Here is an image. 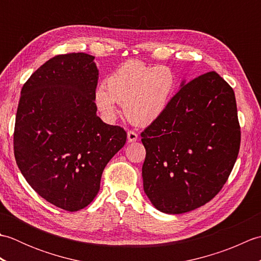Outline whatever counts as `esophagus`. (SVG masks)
I'll return each mask as SVG.
<instances>
[{"label":"esophagus","mask_w":261,"mask_h":261,"mask_svg":"<svg viewBox=\"0 0 261 261\" xmlns=\"http://www.w3.org/2000/svg\"><path fill=\"white\" fill-rule=\"evenodd\" d=\"M138 140V135L135 131H127V141L135 142Z\"/></svg>","instance_id":"1"}]
</instances>
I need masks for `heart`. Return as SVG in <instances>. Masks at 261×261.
<instances>
[{"mask_svg":"<svg viewBox=\"0 0 261 261\" xmlns=\"http://www.w3.org/2000/svg\"><path fill=\"white\" fill-rule=\"evenodd\" d=\"M176 88V75L167 66H148L129 60L107 79V88L99 86L95 103L107 119L116 113V103L131 123L148 125L167 109Z\"/></svg>","mask_w":261,"mask_h":261,"instance_id":"1","label":"heart"}]
</instances>
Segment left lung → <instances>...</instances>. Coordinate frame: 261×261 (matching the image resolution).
Here are the masks:
<instances>
[{
    "label": "left lung",
    "instance_id": "obj_1",
    "mask_svg": "<svg viewBox=\"0 0 261 261\" xmlns=\"http://www.w3.org/2000/svg\"><path fill=\"white\" fill-rule=\"evenodd\" d=\"M180 87L141 134L143 190L154 207L168 214L190 212L222 190L241 140L234 92L218 73Z\"/></svg>",
    "mask_w": 261,
    "mask_h": 261
}]
</instances>
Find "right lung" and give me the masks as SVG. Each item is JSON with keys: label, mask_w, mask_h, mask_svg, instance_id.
<instances>
[{"label": "right lung", "mask_w": 261, "mask_h": 261, "mask_svg": "<svg viewBox=\"0 0 261 261\" xmlns=\"http://www.w3.org/2000/svg\"><path fill=\"white\" fill-rule=\"evenodd\" d=\"M94 58L71 53L49 59L24 83L15 116L14 157L22 175L68 212L93 201L105 166L126 141L123 127L96 115Z\"/></svg>", "instance_id": "obj_1"}]
</instances>
